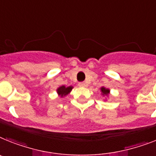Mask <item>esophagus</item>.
Here are the masks:
<instances>
[{"label":"esophagus","instance_id":"esophagus-1","mask_svg":"<svg viewBox=\"0 0 156 156\" xmlns=\"http://www.w3.org/2000/svg\"><path fill=\"white\" fill-rule=\"evenodd\" d=\"M85 83H83V82H80L79 83H78V86L79 87H85Z\"/></svg>","mask_w":156,"mask_h":156}]
</instances>
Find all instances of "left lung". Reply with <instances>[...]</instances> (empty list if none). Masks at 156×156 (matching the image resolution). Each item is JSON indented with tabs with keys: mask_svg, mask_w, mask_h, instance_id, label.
Wrapping results in <instances>:
<instances>
[{
	"mask_svg": "<svg viewBox=\"0 0 156 156\" xmlns=\"http://www.w3.org/2000/svg\"><path fill=\"white\" fill-rule=\"evenodd\" d=\"M100 93H101V96H103L104 97H105V101L107 100V98L109 96V94H110V89L109 88H107L105 87H101L100 88Z\"/></svg>",
	"mask_w": 156,
	"mask_h": 156,
	"instance_id": "1",
	"label": "left lung"
}]
</instances>
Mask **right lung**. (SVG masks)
<instances>
[{
    "mask_svg": "<svg viewBox=\"0 0 156 156\" xmlns=\"http://www.w3.org/2000/svg\"><path fill=\"white\" fill-rule=\"evenodd\" d=\"M73 86H69V87H66L65 85H61L59 87L56 88V93L58 94V96L63 98L64 96H68L69 93L71 92V91L73 90Z\"/></svg>",
    "mask_w": 156,
    "mask_h": 156,
    "instance_id": "add662e5",
    "label": "right lung"
}]
</instances>
